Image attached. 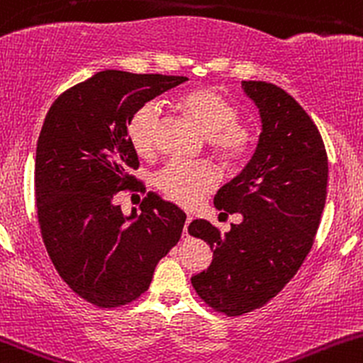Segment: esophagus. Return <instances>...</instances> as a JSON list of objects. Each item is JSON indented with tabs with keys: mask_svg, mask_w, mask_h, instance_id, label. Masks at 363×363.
I'll return each mask as SVG.
<instances>
[{
	"mask_svg": "<svg viewBox=\"0 0 363 363\" xmlns=\"http://www.w3.org/2000/svg\"><path fill=\"white\" fill-rule=\"evenodd\" d=\"M190 222H192V216H186L185 227H183V236H189V225H190Z\"/></svg>",
	"mask_w": 363,
	"mask_h": 363,
	"instance_id": "esophagus-1",
	"label": "esophagus"
}]
</instances>
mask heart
<instances>
[{
  "label": "heart",
  "mask_w": 363,
  "mask_h": 363,
  "mask_svg": "<svg viewBox=\"0 0 363 363\" xmlns=\"http://www.w3.org/2000/svg\"><path fill=\"white\" fill-rule=\"evenodd\" d=\"M182 104L223 159H239L250 150L252 133L248 127L236 124L238 110L225 98L213 91H194L183 98ZM160 115L162 103L152 99L141 104L130 117L127 134L140 155H150L154 152ZM154 183L169 199L185 208H194L218 185V173L209 162L174 159L157 171Z\"/></svg>",
  "instance_id": "heart-1"
}]
</instances>
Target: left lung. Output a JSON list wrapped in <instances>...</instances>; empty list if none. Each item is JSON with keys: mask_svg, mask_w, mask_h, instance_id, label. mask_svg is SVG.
Listing matches in <instances>:
<instances>
[{"mask_svg": "<svg viewBox=\"0 0 363 363\" xmlns=\"http://www.w3.org/2000/svg\"><path fill=\"white\" fill-rule=\"evenodd\" d=\"M241 87L259 108L262 133L245 169L216 192L215 206L241 213L242 222L225 234L208 220L189 225L190 236L213 250L192 286L227 316L262 308L294 278L315 241L328 180L323 140L301 104L267 82Z\"/></svg>", "mask_w": 363, "mask_h": 363, "instance_id": "8db88e82", "label": "left lung"}]
</instances>
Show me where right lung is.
Masks as SVG:
<instances>
[{
	"label": "right lung",
	"instance_id": "add662e5",
	"mask_svg": "<svg viewBox=\"0 0 363 363\" xmlns=\"http://www.w3.org/2000/svg\"><path fill=\"white\" fill-rule=\"evenodd\" d=\"M186 77L99 71L62 92L36 145L35 189L52 264L74 294L118 308L145 294L155 265L180 241L186 215L148 192L129 216L115 194L134 185L136 150L127 134L134 111ZM141 186V183H138Z\"/></svg>",
	"mask_w": 363,
	"mask_h": 363
}]
</instances>
